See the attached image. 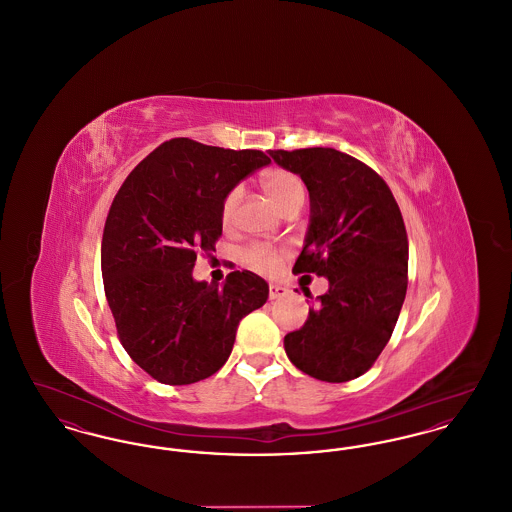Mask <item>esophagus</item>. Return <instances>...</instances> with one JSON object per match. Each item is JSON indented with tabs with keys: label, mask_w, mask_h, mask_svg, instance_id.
<instances>
[{
	"label": "esophagus",
	"mask_w": 512,
	"mask_h": 512,
	"mask_svg": "<svg viewBox=\"0 0 512 512\" xmlns=\"http://www.w3.org/2000/svg\"><path fill=\"white\" fill-rule=\"evenodd\" d=\"M288 293V290L280 284H268V297L270 299H278V297H284Z\"/></svg>",
	"instance_id": "34e87169"
}]
</instances>
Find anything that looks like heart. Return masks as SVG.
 Returning <instances> with one entry per match:
<instances>
[{
  "mask_svg": "<svg viewBox=\"0 0 512 512\" xmlns=\"http://www.w3.org/2000/svg\"><path fill=\"white\" fill-rule=\"evenodd\" d=\"M261 186L265 190V194L272 199V203L284 211L292 205H297L303 201V184L299 180L297 174L286 169H270L261 176ZM242 197V190L240 188H232L228 194L224 195L222 205H220V220L222 224L228 228L234 220L238 203ZM242 259L245 265L257 272H272L280 265L282 259V251L268 247L263 244L247 245L242 251Z\"/></svg>",
  "mask_w": 512,
  "mask_h": 512,
  "instance_id": "obj_1",
  "label": "heart"
}]
</instances>
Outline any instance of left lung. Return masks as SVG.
<instances>
[{
    "instance_id": "1",
    "label": "left lung",
    "mask_w": 512,
    "mask_h": 512,
    "mask_svg": "<svg viewBox=\"0 0 512 512\" xmlns=\"http://www.w3.org/2000/svg\"><path fill=\"white\" fill-rule=\"evenodd\" d=\"M268 153L301 176L311 197V224L293 272L330 282L305 324L284 338L286 353L317 380L349 382L376 363L405 301L409 240L399 205L378 172L338 149Z\"/></svg>"
}]
</instances>
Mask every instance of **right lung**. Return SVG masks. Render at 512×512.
Wrapping results in <instances>:
<instances>
[{
  "mask_svg": "<svg viewBox=\"0 0 512 512\" xmlns=\"http://www.w3.org/2000/svg\"><path fill=\"white\" fill-rule=\"evenodd\" d=\"M270 163L259 149L172 138L126 176L103 228L101 274L117 336L130 359L169 386L213 376L230 357L240 320L267 303L268 284L234 270L224 286L195 282L197 253L215 251L220 205Z\"/></svg>",
  "mask_w": 512,
  "mask_h": 512,
  "instance_id": "right-lung-1",
  "label": "right lung"
}]
</instances>
